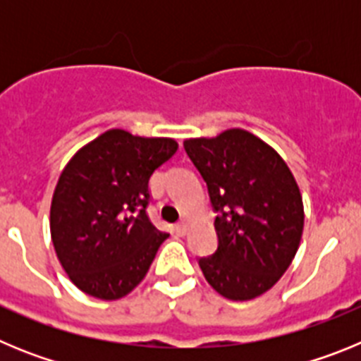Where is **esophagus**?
<instances>
[{"instance_id":"1","label":"esophagus","mask_w":361,"mask_h":361,"mask_svg":"<svg viewBox=\"0 0 361 361\" xmlns=\"http://www.w3.org/2000/svg\"><path fill=\"white\" fill-rule=\"evenodd\" d=\"M175 233H177V235H180V237H184V235H186V233H188V222H186V220H183V222H178V224L175 226Z\"/></svg>"}]
</instances>
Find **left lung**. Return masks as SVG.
Segmentation results:
<instances>
[{"instance_id":"obj_1","label":"left lung","mask_w":361,"mask_h":361,"mask_svg":"<svg viewBox=\"0 0 361 361\" xmlns=\"http://www.w3.org/2000/svg\"><path fill=\"white\" fill-rule=\"evenodd\" d=\"M184 149L216 212L219 247L199 260L204 276L233 302L264 295L291 266L304 231V202L289 166L242 128L186 139Z\"/></svg>"}]
</instances>
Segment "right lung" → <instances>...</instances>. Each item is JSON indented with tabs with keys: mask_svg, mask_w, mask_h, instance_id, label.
Returning a JSON list of instances; mask_svg holds the SVG:
<instances>
[{
	"mask_svg": "<svg viewBox=\"0 0 361 361\" xmlns=\"http://www.w3.org/2000/svg\"><path fill=\"white\" fill-rule=\"evenodd\" d=\"M177 148L170 137L114 128L65 166L50 206V235L63 269L82 293L119 300L142 282L170 237L146 215L149 177Z\"/></svg>",
	"mask_w": 361,
	"mask_h": 361,
	"instance_id": "add662e5",
	"label": "right lung"
}]
</instances>
